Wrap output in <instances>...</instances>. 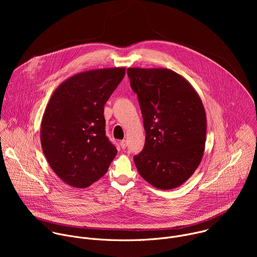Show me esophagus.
Returning a JSON list of instances; mask_svg holds the SVG:
<instances>
[{
    "label": "esophagus",
    "instance_id": "esophagus-1",
    "mask_svg": "<svg viewBox=\"0 0 257 257\" xmlns=\"http://www.w3.org/2000/svg\"><path fill=\"white\" fill-rule=\"evenodd\" d=\"M120 145H121V148H122L123 150H125V149H126V146H127V142H126V140H121V141H120Z\"/></svg>",
    "mask_w": 257,
    "mask_h": 257
}]
</instances>
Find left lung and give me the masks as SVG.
Listing matches in <instances>:
<instances>
[{"label": "left lung", "mask_w": 257, "mask_h": 257, "mask_svg": "<svg viewBox=\"0 0 257 257\" xmlns=\"http://www.w3.org/2000/svg\"><path fill=\"white\" fill-rule=\"evenodd\" d=\"M146 133L134 157L140 176L158 189L181 186L198 168L206 141V114L194 87L167 68H128Z\"/></svg>", "instance_id": "8db88e82"}]
</instances>
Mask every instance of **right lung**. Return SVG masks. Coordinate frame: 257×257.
Segmentation results:
<instances>
[{
	"instance_id": "add662e5",
	"label": "right lung",
	"mask_w": 257,
	"mask_h": 257,
	"mask_svg": "<svg viewBox=\"0 0 257 257\" xmlns=\"http://www.w3.org/2000/svg\"><path fill=\"white\" fill-rule=\"evenodd\" d=\"M125 71L115 67L77 73L50 98L41 126L42 148L56 175L72 187L90 186L117 155L105 136L103 106Z\"/></svg>"
}]
</instances>
